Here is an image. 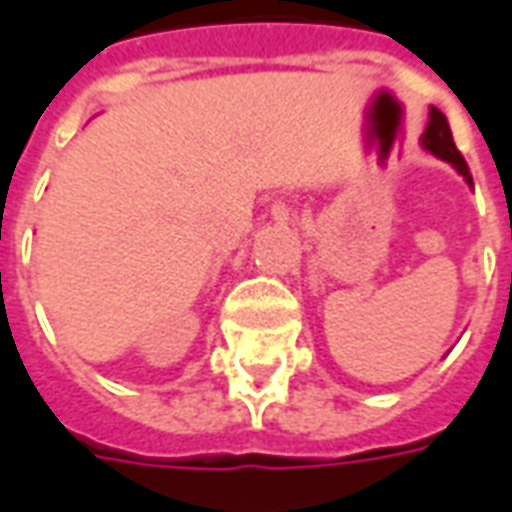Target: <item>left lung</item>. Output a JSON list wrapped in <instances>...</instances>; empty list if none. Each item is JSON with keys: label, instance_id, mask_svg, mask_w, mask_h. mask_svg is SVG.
<instances>
[{"label": "left lung", "instance_id": "8db88e82", "mask_svg": "<svg viewBox=\"0 0 512 512\" xmlns=\"http://www.w3.org/2000/svg\"><path fill=\"white\" fill-rule=\"evenodd\" d=\"M423 146H426L431 154H437L439 160L450 162V165L472 184V173H469L467 160L461 157V151H458L456 143H453V132H450V124L448 119H445V113L437 111V108H431L429 113V124H426V132H423Z\"/></svg>", "mask_w": 512, "mask_h": 512}]
</instances>
